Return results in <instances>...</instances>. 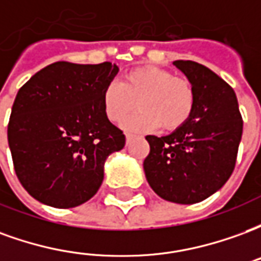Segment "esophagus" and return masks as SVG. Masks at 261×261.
<instances>
[{"label": "esophagus", "mask_w": 261, "mask_h": 261, "mask_svg": "<svg viewBox=\"0 0 261 261\" xmlns=\"http://www.w3.org/2000/svg\"><path fill=\"white\" fill-rule=\"evenodd\" d=\"M131 138H133V136H131V134H128V133H127V134H125V140H127V144L130 142Z\"/></svg>", "instance_id": "obj_1"}]
</instances>
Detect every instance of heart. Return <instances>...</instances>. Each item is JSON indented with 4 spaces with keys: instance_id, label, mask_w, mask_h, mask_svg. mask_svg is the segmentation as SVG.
<instances>
[{
    "instance_id": "1",
    "label": "heart",
    "mask_w": 261,
    "mask_h": 261,
    "mask_svg": "<svg viewBox=\"0 0 261 261\" xmlns=\"http://www.w3.org/2000/svg\"><path fill=\"white\" fill-rule=\"evenodd\" d=\"M103 110L113 123H121L136 108L141 109L124 123L127 130H177L190 119L196 95L192 82L168 69L140 67L121 76L120 85L103 91Z\"/></svg>"
}]
</instances>
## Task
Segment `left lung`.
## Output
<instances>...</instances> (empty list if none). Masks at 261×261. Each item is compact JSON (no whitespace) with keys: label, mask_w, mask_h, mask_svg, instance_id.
<instances>
[{"label":"left lung","mask_w":261,"mask_h":261,"mask_svg":"<svg viewBox=\"0 0 261 261\" xmlns=\"http://www.w3.org/2000/svg\"><path fill=\"white\" fill-rule=\"evenodd\" d=\"M173 64L192 82L194 109L185 124L165 137L147 136L144 170L166 201L196 204L219 190L235 169L243 120L232 86L194 61Z\"/></svg>","instance_id":"left-lung-1"}]
</instances>
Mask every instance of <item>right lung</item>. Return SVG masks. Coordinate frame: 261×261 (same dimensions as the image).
I'll list each match as a JSON object with an SVG mask.
<instances>
[{
	"instance_id": "obj_1",
	"label": "right lung",
	"mask_w": 261,
	"mask_h": 261,
	"mask_svg": "<svg viewBox=\"0 0 261 261\" xmlns=\"http://www.w3.org/2000/svg\"><path fill=\"white\" fill-rule=\"evenodd\" d=\"M119 67L57 61L18 91L8 144L20 185L56 208L81 205L96 194L109 155L123 149V131L103 110V91Z\"/></svg>"
}]
</instances>
